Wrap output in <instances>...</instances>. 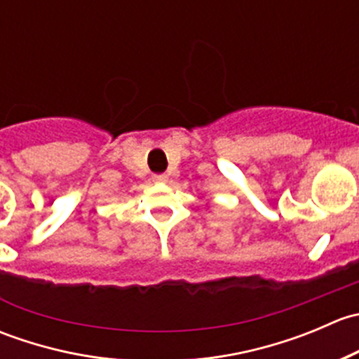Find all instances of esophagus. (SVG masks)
<instances>
[{
	"label": "esophagus",
	"instance_id": "1",
	"mask_svg": "<svg viewBox=\"0 0 359 359\" xmlns=\"http://www.w3.org/2000/svg\"><path fill=\"white\" fill-rule=\"evenodd\" d=\"M154 180H156V182H166V180H168V175H165V173H158V175H154Z\"/></svg>",
	"mask_w": 359,
	"mask_h": 359
}]
</instances>
